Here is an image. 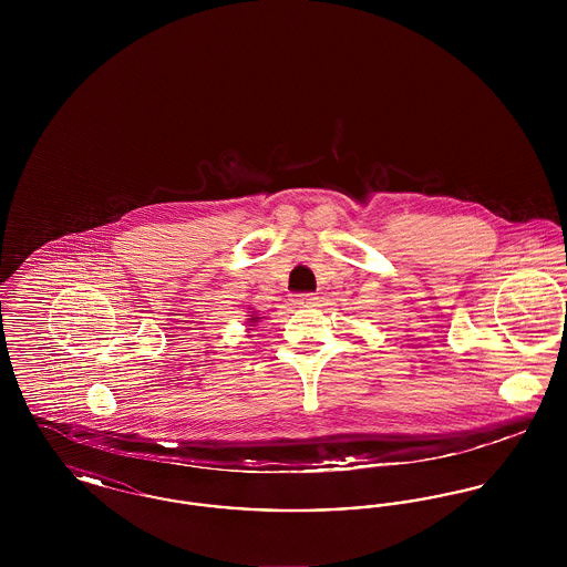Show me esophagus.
<instances>
[{
    "mask_svg": "<svg viewBox=\"0 0 567 567\" xmlns=\"http://www.w3.org/2000/svg\"><path fill=\"white\" fill-rule=\"evenodd\" d=\"M317 299L319 297L315 293H299V296H296V303L299 308H310V306H317Z\"/></svg>",
    "mask_w": 567,
    "mask_h": 567,
    "instance_id": "1",
    "label": "esophagus"
}]
</instances>
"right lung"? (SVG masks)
<instances>
[{
    "label": "right lung",
    "instance_id": "1",
    "mask_svg": "<svg viewBox=\"0 0 567 567\" xmlns=\"http://www.w3.org/2000/svg\"><path fill=\"white\" fill-rule=\"evenodd\" d=\"M257 319H259V317H255V319H250V321H252V323H255V321H257Z\"/></svg>",
    "mask_w": 567,
    "mask_h": 567
}]
</instances>
